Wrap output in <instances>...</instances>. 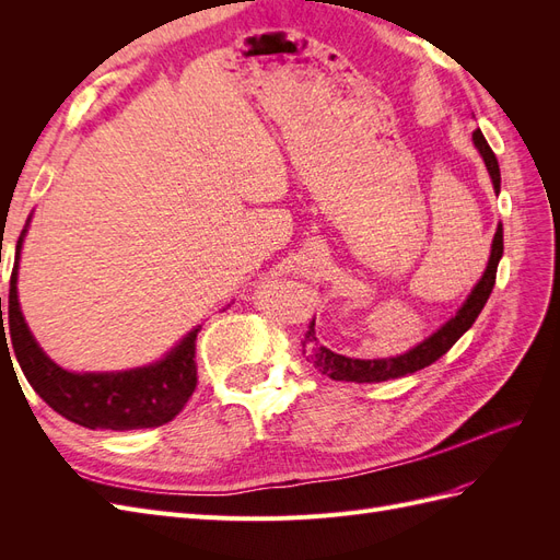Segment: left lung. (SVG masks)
<instances>
[{
	"label": "left lung",
	"instance_id": "1",
	"mask_svg": "<svg viewBox=\"0 0 560 560\" xmlns=\"http://www.w3.org/2000/svg\"><path fill=\"white\" fill-rule=\"evenodd\" d=\"M471 140H474V144H477L479 154L483 156V163L488 167L490 179H493L495 191H500V165L495 159V151L488 147L483 132L479 128L471 132ZM502 252H504V243H502V224H500L495 231V238H493V249H490L486 273L481 276L477 287L471 290L469 299L463 303V308L457 311V315L451 317L442 329L434 331L428 341H422L413 350L397 354V358H385V360H352V358H346V354H336L329 348L317 343L315 319H313L308 327V334H306V341H303V352H306V343H315L308 354V360L315 364L317 371H322V374L329 376L331 381L381 383V381L399 378L406 374H416V371L430 366L432 362L442 358V354H446L455 346L457 338H460L474 325V322H477L490 292H493V287H495L498 264L502 259Z\"/></svg>",
	"mask_w": 560,
	"mask_h": 560
}]
</instances>
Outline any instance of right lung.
<instances>
[{"label": "right lung", "mask_w": 560, "mask_h": 560, "mask_svg": "<svg viewBox=\"0 0 560 560\" xmlns=\"http://www.w3.org/2000/svg\"><path fill=\"white\" fill-rule=\"evenodd\" d=\"M15 245V264L11 270L9 317L2 319L0 299V346L7 336L13 346L27 383L37 395L62 418L89 430H142L171 422L194 395L198 385L196 371V336L198 329L186 334L184 341L165 360L151 366L118 371V374H70L50 362L32 338L19 303V257L23 235ZM9 350V348H7ZM11 360V358H9Z\"/></svg>", "instance_id": "add662e5"}]
</instances>
